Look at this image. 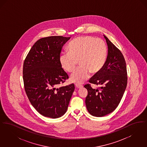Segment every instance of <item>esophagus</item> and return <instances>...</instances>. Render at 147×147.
<instances>
[{
    "label": "esophagus",
    "mask_w": 147,
    "mask_h": 147,
    "mask_svg": "<svg viewBox=\"0 0 147 147\" xmlns=\"http://www.w3.org/2000/svg\"><path fill=\"white\" fill-rule=\"evenodd\" d=\"M75 86L76 88L77 89H80V88H83V85H79V84H76L75 85Z\"/></svg>",
    "instance_id": "1"
}]
</instances>
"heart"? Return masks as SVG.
Here are the masks:
<instances>
[{
	"instance_id": "1",
	"label": "heart",
	"mask_w": 147,
	"mask_h": 147,
	"mask_svg": "<svg viewBox=\"0 0 147 147\" xmlns=\"http://www.w3.org/2000/svg\"><path fill=\"white\" fill-rule=\"evenodd\" d=\"M69 52L59 56V63L63 69L71 73L76 69L78 63L80 67L70 77L71 82L82 84L92 74L98 73L105 65L107 48L105 42L90 36L77 37L70 42Z\"/></svg>"
}]
</instances>
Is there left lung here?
<instances>
[{
    "mask_svg": "<svg viewBox=\"0 0 147 147\" xmlns=\"http://www.w3.org/2000/svg\"><path fill=\"white\" fill-rule=\"evenodd\" d=\"M108 52L104 66L89 80V83L100 85L92 89L90 84L84 87L88 94L85 104L92 116L102 117L113 112L118 106L126 90L127 73L124 57L108 38L104 35Z\"/></svg>",
    "mask_w": 147,
    "mask_h": 147,
    "instance_id": "8db88e82",
    "label": "left lung"
}]
</instances>
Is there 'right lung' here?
<instances>
[{"label":"right lung","instance_id":"obj_1","mask_svg":"<svg viewBox=\"0 0 147 147\" xmlns=\"http://www.w3.org/2000/svg\"><path fill=\"white\" fill-rule=\"evenodd\" d=\"M70 38L58 36L38 40L24 62L25 90L31 105L45 117L62 116L75 89L74 84L58 88L69 78L59 63V56Z\"/></svg>","mask_w":147,"mask_h":147}]
</instances>
